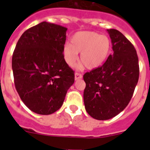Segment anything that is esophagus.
<instances>
[{"label":"esophagus","instance_id":"obj_1","mask_svg":"<svg viewBox=\"0 0 150 150\" xmlns=\"http://www.w3.org/2000/svg\"><path fill=\"white\" fill-rule=\"evenodd\" d=\"M83 78V75H81V73H78V72H76V73L75 74V81H77V80H79V79H81V78Z\"/></svg>","mask_w":150,"mask_h":150}]
</instances>
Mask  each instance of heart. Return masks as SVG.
Returning a JSON list of instances; mask_svg holds the SVG:
<instances>
[{"label": "heart", "instance_id": "heart-1", "mask_svg": "<svg viewBox=\"0 0 150 150\" xmlns=\"http://www.w3.org/2000/svg\"><path fill=\"white\" fill-rule=\"evenodd\" d=\"M70 44L63 48V57L69 67H73L81 53L80 61L87 69H94L106 61L111 51V40L107 35L94 31H80L72 36Z\"/></svg>", "mask_w": 150, "mask_h": 150}]
</instances>
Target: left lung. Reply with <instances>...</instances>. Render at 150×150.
I'll return each instance as SVG.
<instances>
[{"label": "left lung", "instance_id": "1", "mask_svg": "<svg viewBox=\"0 0 150 150\" xmlns=\"http://www.w3.org/2000/svg\"><path fill=\"white\" fill-rule=\"evenodd\" d=\"M107 32L113 54L103 65L83 75L85 108L99 120L112 118L127 107L139 76L138 56L132 43L118 30Z\"/></svg>", "mask_w": 150, "mask_h": 150}]
</instances>
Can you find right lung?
Masks as SVG:
<instances>
[{
  "mask_svg": "<svg viewBox=\"0 0 150 150\" xmlns=\"http://www.w3.org/2000/svg\"><path fill=\"white\" fill-rule=\"evenodd\" d=\"M67 28L43 22L27 30L12 57L15 88L24 104L39 115L55 112L74 83L63 57Z\"/></svg>",
  "mask_w": 150,
  "mask_h": 150,
  "instance_id": "obj_1",
  "label": "right lung"
}]
</instances>
